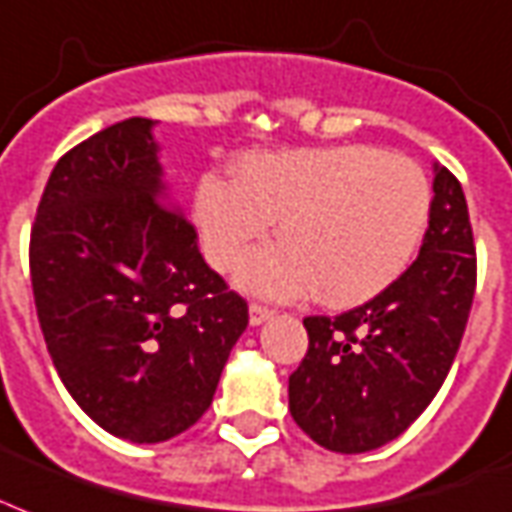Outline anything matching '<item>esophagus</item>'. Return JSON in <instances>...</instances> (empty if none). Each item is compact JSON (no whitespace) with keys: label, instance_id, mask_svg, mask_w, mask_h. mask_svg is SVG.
Returning <instances> with one entry per match:
<instances>
[{"label":"esophagus","instance_id":"obj_1","mask_svg":"<svg viewBox=\"0 0 512 512\" xmlns=\"http://www.w3.org/2000/svg\"><path fill=\"white\" fill-rule=\"evenodd\" d=\"M271 317H273V311L268 306H260V303H252V306H249V325L252 327H260Z\"/></svg>","mask_w":512,"mask_h":512}]
</instances>
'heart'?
<instances>
[{
    "label": "heart",
    "instance_id": "heart-1",
    "mask_svg": "<svg viewBox=\"0 0 512 512\" xmlns=\"http://www.w3.org/2000/svg\"><path fill=\"white\" fill-rule=\"evenodd\" d=\"M432 187L419 163L370 144L265 152L236 182L206 174L193 222L206 260L230 271L279 222L282 244L257 249L236 282L252 295L357 306L395 284L429 225Z\"/></svg>",
    "mask_w": 512,
    "mask_h": 512
}]
</instances>
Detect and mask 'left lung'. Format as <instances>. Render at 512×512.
Returning <instances> with one entry per match:
<instances>
[{
    "instance_id": "left-lung-1",
    "label": "left lung",
    "mask_w": 512,
    "mask_h": 512,
    "mask_svg": "<svg viewBox=\"0 0 512 512\" xmlns=\"http://www.w3.org/2000/svg\"><path fill=\"white\" fill-rule=\"evenodd\" d=\"M419 257L384 292L341 314L306 317L308 351L290 376V413L335 454L403 435L454 365L475 295V244L459 179L435 163Z\"/></svg>"
}]
</instances>
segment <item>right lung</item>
Segmentation results:
<instances>
[{"label": "right lung", "mask_w": 512, "mask_h": 512, "mask_svg": "<svg viewBox=\"0 0 512 512\" xmlns=\"http://www.w3.org/2000/svg\"><path fill=\"white\" fill-rule=\"evenodd\" d=\"M155 126L128 117L66 152L29 247L39 327L66 392L131 443H163L204 416L249 322L171 201Z\"/></svg>", "instance_id": "obj_1"}]
</instances>
